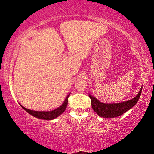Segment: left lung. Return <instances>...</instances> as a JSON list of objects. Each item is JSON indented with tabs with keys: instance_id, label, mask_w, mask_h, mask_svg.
<instances>
[{
	"instance_id": "8db88e82",
	"label": "left lung",
	"mask_w": 154,
	"mask_h": 154,
	"mask_svg": "<svg viewBox=\"0 0 154 154\" xmlns=\"http://www.w3.org/2000/svg\"><path fill=\"white\" fill-rule=\"evenodd\" d=\"M141 92L142 87L140 88L139 92L134 98H132L131 100H129L128 101H124V102L116 104L103 103L92 95L89 94V96L91 99L93 110L99 116L102 117V118H112L121 116L125 112L133 107L139 100Z\"/></svg>"
}]
</instances>
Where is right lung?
<instances>
[{"label":"right lung","mask_w":154,"mask_h":154,"mask_svg":"<svg viewBox=\"0 0 154 154\" xmlns=\"http://www.w3.org/2000/svg\"><path fill=\"white\" fill-rule=\"evenodd\" d=\"M70 94L66 96V99H65L64 103L60 106V107L56 109L55 110L51 111H32L30 110V109H26L24 106H22L20 105V106L24 109V110L32 116L35 117L36 118L45 119V120H51L54 118L58 117L60 115H61L63 112L66 110L67 104H68V98L69 97Z\"/></svg>","instance_id":"1"}]
</instances>
